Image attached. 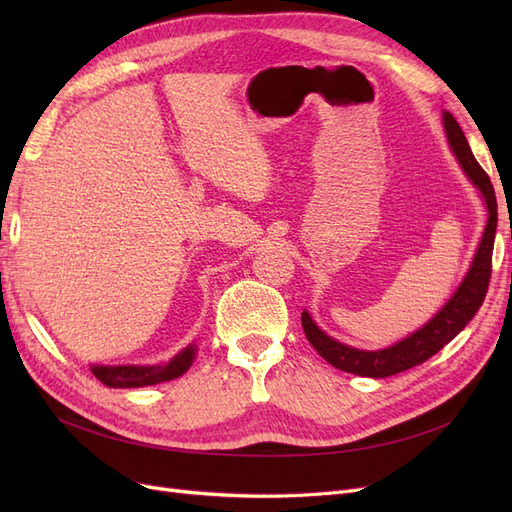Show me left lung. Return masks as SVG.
<instances>
[{
    "label": "left lung",
    "mask_w": 512,
    "mask_h": 512,
    "mask_svg": "<svg viewBox=\"0 0 512 512\" xmlns=\"http://www.w3.org/2000/svg\"><path fill=\"white\" fill-rule=\"evenodd\" d=\"M444 130L459 164L463 166V170H466V175L472 179V183L480 190V194H483L487 211H489L487 228L483 232V239H480L474 262L466 275V280L461 282L451 301H448L423 329H418L410 337L401 339L399 344L386 350L369 352V350H356V348L339 344L327 333H322L316 327V322L309 318V314L303 312L301 324L309 344L316 348V352L324 361L331 363L337 369L348 371V374L367 376V378H386V376L399 374V371H406L414 365L425 363L433 354L440 352L448 342H451L463 327H466L478 312V307L485 301V294L491 280L495 228H498V203H495V192H493L489 175L480 168V164L472 156L466 134H463L457 119L451 113H444Z\"/></svg>",
    "instance_id": "1"
}]
</instances>
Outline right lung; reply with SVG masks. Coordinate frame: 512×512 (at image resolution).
Masks as SVG:
<instances>
[{
  "mask_svg": "<svg viewBox=\"0 0 512 512\" xmlns=\"http://www.w3.org/2000/svg\"><path fill=\"white\" fill-rule=\"evenodd\" d=\"M194 346H188L181 350L177 356H173L166 365H117V367H104L94 365L91 371L94 376L106 384L113 386V389H134V386H151L158 382H166L179 378L181 374L190 369L194 361Z\"/></svg>",
  "mask_w": 512,
  "mask_h": 512,
  "instance_id": "1",
  "label": "right lung"
}]
</instances>
